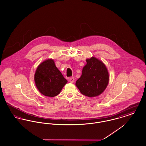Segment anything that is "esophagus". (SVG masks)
Wrapping results in <instances>:
<instances>
[{
    "label": "esophagus",
    "instance_id": "esophagus-1",
    "mask_svg": "<svg viewBox=\"0 0 146 146\" xmlns=\"http://www.w3.org/2000/svg\"><path fill=\"white\" fill-rule=\"evenodd\" d=\"M74 81H75V78H74V77H71V78H69V82H70L73 83V82H74Z\"/></svg>",
    "mask_w": 146,
    "mask_h": 146
}]
</instances>
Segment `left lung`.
<instances>
[{
	"label": "left lung",
	"mask_w": 146,
	"mask_h": 146,
	"mask_svg": "<svg viewBox=\"0 0 146 146\" xmlns=\"http://www.w3.org/2000/svg\"><path fill=\"white\" fill-rule=\"evenodd\" d=\"M87 64L76 82L80 92L90 97H96L105 90L109 82V73L105 64L95 57L86 60Z\"/></svg>",
	"instance_id": "8db88e82"
}]
</instances>
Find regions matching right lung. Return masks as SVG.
Wrapping results in <instances>:
<instances>
[{
  "mask_svg": "<svg viewBox=\"0 0 146 146\" xmlns=\"http://www.w3.org/2000/svg\"><path fill=\"white\" fill-rule=\"evenodd\" d=\"M34 81L39 92L51 97L58 95L68 82L52 58L45 60L39 64L35 71Z\"/></svg>",
  "mask_w": 146,
  "mask_h": 146,
  "instance_id": "right-lung-1",
  "label": "right lung"
}]
</instances>
